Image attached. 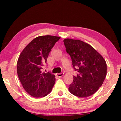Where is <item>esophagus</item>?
<instances>
[{"mask_svg":"<svg viewBox=\"0 0 121 121\" xmlns=\"http://www.w3.org/2000/svg\"><path fill=\"white\" fill-rule=\"evenodd\" d=\"M63 75H64V73H56V76H58L59 77H61L63 76Z\"/></svg>","mask_w":121,"mask_h":121,"instance_id":"1","label":"esophagus"}]
</instances>
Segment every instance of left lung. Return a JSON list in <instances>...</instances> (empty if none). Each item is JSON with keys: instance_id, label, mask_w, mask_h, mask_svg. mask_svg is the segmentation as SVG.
<instances>
[{"instance_id": "1", "label": "left lung", "mask_w": 121, "mask_h": 121, "mask_svg": "<svg viewBox=\"0 0 121 121\" xmlns=\"http://www.w3.org/2000/svg\"><path fill=\"white\" fill-rule=\"evenodd\" d=\"M65 50L70 56L73 76L69 91L75 96L85 98L93 95L102 85L107 73L106 61L90 45L80 40L65 39Z\"/></svg>"}]
</instances>
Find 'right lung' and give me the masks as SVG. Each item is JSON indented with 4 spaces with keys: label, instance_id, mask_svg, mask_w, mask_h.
Masks as SVG:
<instances>
[{
    "label": "right lung",
    "instance_id": "obj_1",
    "mask_svg": "<svg viewBox=\"0 0 121 121\" xmlns=\"http://www.w3.org/2000/svg\"><path fill=\"white\" fill-rule=\"evenodd\" d=\"M60 37L41 36L34 39L20 54L17 63L20 81L26 92L34 97L46 96L56 82L55 75L42 73L51 49Z\"/></svg>",
    "mask_w": 121,
    "mask_h": 121
}]
</instances>
